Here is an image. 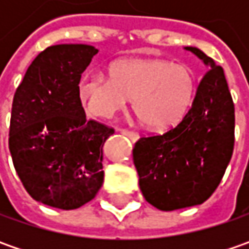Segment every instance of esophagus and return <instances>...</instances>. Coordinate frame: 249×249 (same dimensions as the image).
Masks as SVG:
<instances>
[{
  "mask_svg": "<svg viewBox=\"0 0 249 249\" xmlns=\"http://www.w3.org/2000/svg\"><path fill=\"white\" fill-rule=\"evenodd\" d=\"M119 131L122 134H124V136H127L131 141H137L139 140V133H136V131H133V130H127V129H119Z\"/></svg>",
  "mask_w": 249,
  "mask_h": 249,
  "instance_id": "1",
  "label": "esophagus"
}]
</instances>
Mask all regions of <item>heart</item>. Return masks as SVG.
Masks as SVG:
<instances>
[{
	"mask_svg": "<svg viewBox=\"0 0 249 249\" xmlns=\"http://www.w3.org/2000/svg\"><path fill=\"white\" fill-rule=\"evenodd\" d=\"M109 79L89 73L79 83L84 110L109 119L133 100V110L149 129L175 127L186 118L194 102L196 74L184 63L159 58H130L113 62Z\"/></svg>",
	"mask_w": 249,
	"mask_h": 249,
	"instance_id": "1",
	"label": "heart"
}]
</instances>
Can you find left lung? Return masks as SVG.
<instances>
[{"mask_svg":"<svg viewBox=\"0 0 249 249\" xmlns=\"http://www.w3.org/2000/svg\"><path fill=\"white\" fill-rule=\"evenodd\" d=\"M205 63L191 109L163 134L141 137L133 148L144 198L160 211L199 205L213 194L234 148V104L225 72L196 47Z\"/></svg>","mask_w":249,"mask_h":249,"instance_id":"8db88e82","label":"left lung"}]
</instances>
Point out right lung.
Listing matches in <instances>:
<instances>
[{"label": "right lung", "mask_w": 249, "mask_h": 249, "mask_svg": "<svg viewBox=\"0 0 249 249\" xmlns=\"http://www.w3.org/2000/svg\"><path fill=\"white\" fill-rule=\"evenodd\" d=\"M98 50L87 44L45 48L16 89L9 151L30 196L58 209H77L104 183L102 147L113 129L86 119L82 73Z\"/></svg>", "instance_id": "obj_1"}]
</instances>
